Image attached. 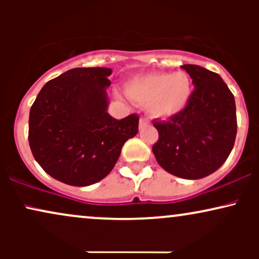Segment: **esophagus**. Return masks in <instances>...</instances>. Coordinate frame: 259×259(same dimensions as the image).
Instances as JSON below:
<instances>
[{"instance_id":"obj_1","label":"esophagus","mask_w":259,"mask_h":259,"mask_svg":"<svg viewBox=\"0 0 259 259\" xmlns=\"http://www.w3.org/2000/svg\"><path fill=\"white\" fill-rule=\"evenodd\" d=\"M147 125H148V121L145 119V118H141V119H140V121H139L140 129H142V127H145V126H147Z\"/></svg>"}]
</instances>
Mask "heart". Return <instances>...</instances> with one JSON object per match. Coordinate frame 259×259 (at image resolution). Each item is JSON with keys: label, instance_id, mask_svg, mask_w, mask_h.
<instances>
[{"label": "heart", "instance_id": "b5f03b06", "mask_svg": "<svg viewBox=\"0 0 259 259\" xmlns=\"http://www.w3.org/2000/svg\"><path fill=\"white\" fill-rule=\"evenodd\" d=\"M192 81L185 72L148 73L134 76L125 85L127 96L147 105L151 117L168 119L185 109L192 95Z\"/></svg>", "mask_w": 259, "mask_h": 259}]
</instances>
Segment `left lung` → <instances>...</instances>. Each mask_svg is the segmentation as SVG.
<instances>
[{
    "label": "left lung",
    "mask_w": 259,
    "mask_h": 259,
    "mask_svg": "<svg viewBox=\"0 0 259 259\" xmlns=\"http://www.w3.org/2000/svg\"><path fill=\"white\" fill-rule=\"evenodd\" d=\"M195 90L189 103L168 121L153 120L158 141L152 151L158 164L183 179H201L224 164L236 138L234 95L221 75L195 64L181 65Z\"/></svg>",
    "instance_id": "obj_1"
}]
</instances>
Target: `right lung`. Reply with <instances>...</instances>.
<instances>
[{"instance_id":"obj_1","label":"right lung","mask_w":259,"mask_h":259,"mask_svg":"<svg viewBox=\"0 0 259 259\" xmlns=\"http://www.w3.org/2000/svg\"><path fill=\"white\" fill-rule=\"evenodd\" d=\"M109 68H74L50 80L29 115V145L41 168L72 186L99 183L139 132V117L107 112Z\"/></svg>"}]
</instances>
